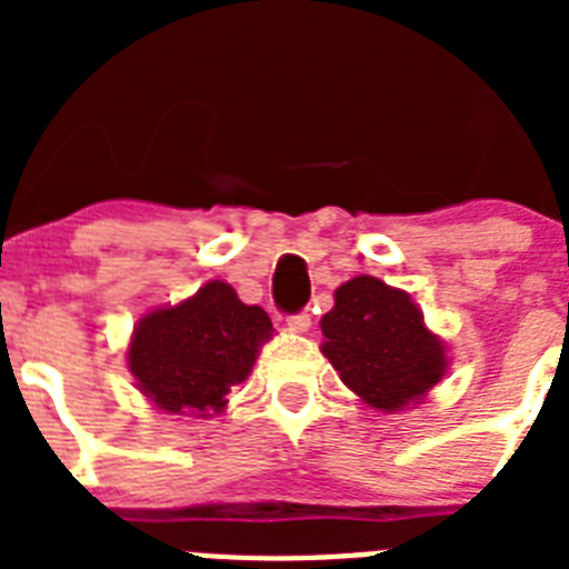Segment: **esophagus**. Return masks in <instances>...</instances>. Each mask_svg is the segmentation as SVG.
<instances>
[{
  "label": "esophagus",
  "mask_w": 569,
  "mask_h": 569,
  "mask_svg": "<svg viewBox=\"0 0 569 569\" xmlns=\"http://www.w3.org/2000/svg\"><path fill=\"white\" fill-rule=\"evenodd\" d=\"M288 328L293 330V333H308V330H310V313H308V310H299V313L288 316Z\"/></svg>",
  "instance_id": "1"
}]
</instances>
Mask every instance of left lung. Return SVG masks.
<instances>
[{
	"mask_svg": "<svg viewBox=\"0 0 569 569\" xmlns=\"http://www.w3.org/2000/svg\"><path fill=\"white\" fill-rule=\"evenodd\" d=\"M321 333V353L341 381L385 413L419 401L447 370L445 341L427 330L421 310L376 276H356L336 290Z\"/></svg>",
	"mask_w": 569,
	"mask_h": 569,
	"instance_id": "8db88e82",
	"label": "left lung"
}]
</instances>
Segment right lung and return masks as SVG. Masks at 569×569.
I'll return each instance as SVG.
<instances>
[{"mask_svg":"<svg viewBox=\"0 0 569 569\" xmlns=\"http://www.w3.org/2000/svg\"><path fill=\"white\" fill-rule=\"evenodd\" d=\"M270 336L264 310L244 305L224 281H208L182 305L139 319L128 367L136 387L164 413H222L224 396L248 379Z\"/></svg>","mask_w":569,"mask_h":569,"instance_id":"obj_1","label":"right lung"}]
</instances>
